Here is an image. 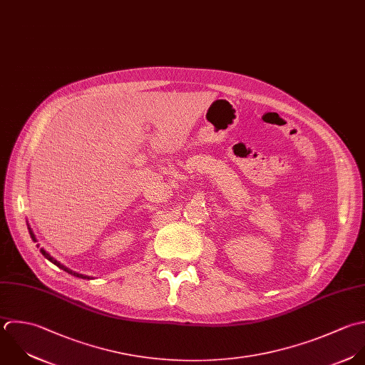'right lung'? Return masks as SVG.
Segmentation results:
<instances>
[{"instance_id":"obj_1","label":"right lung","mask_w":365,"mask_h":365,"mask_svg":"<svg viewBox=\"0 0 365 365\" xmlns=\"http://www.w3.org/2000/svg\"><path fill=\"white\" fill-rule=\"evenodd\" d=\"M28 232H29V236H31V239H32L34 242H36V239H35V235H34L32 229L29 227V225H28ZM39 252L42 253V256H43L45 259H48L51 263H53L55 266H58V267H59V269H62L63 272H66V273H69V274H72V276H75V277H79V279H88V280H89V279H92V277H89V276H85V274H79V273H76V272H72L71 269H68L66 266H63V264H61L58 260H55V259H53V257H52L49 253H46L43 249H41Z\"/></svg>"}]
</instances>
